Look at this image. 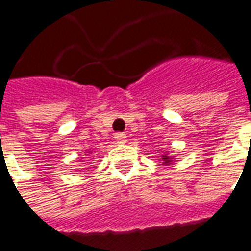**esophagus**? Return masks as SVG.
Returning a JSON list of instances; mask_svg holds the SVG:
<instances>
[{
    "label": "esophagus",
    "mask_w": 251,
    "mask_h": 251,
    "mask_svg": "<svg viewBox=\"0 0 251 251\" xmlns=\"http://www.w3.org/2000/svg\"><path fill=\"white\" fill-rule=\"evenodd\" d=\"M114 138H116L117 144H125L126 142V134L124 133H117Z\"/></svg>",
    "instance_id": "34e87169"
}]
</instances>
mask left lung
Returning a JSON list of instances; mask_svg holds the SVG:
<instances>
[{"label": "left lung", "mask_w": 251, "mask_h": 251, "mask_svg": "<svg viewBox=\"0 0 251 251\" xmlns=\"http://www.w3.org/2000/svg\"><path fill=\"white\" fill-rule=\"evenodd\" d=\"M172 157H169L168 154H165V155H162V161H163V163L162 165H169V163L172 162Z\"/></svg>", "instance_id": "1"}]
</instances>
